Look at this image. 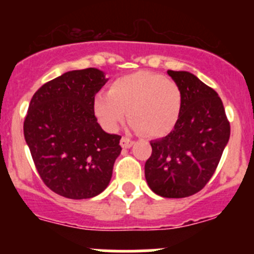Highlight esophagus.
I'll return each instance as SVG.
<instances>
[{
  "mask_svg": "<svg viewBox=\"0 0 254 254\" xmlns=\"http://www.w3.org/2000/svg\"><path fill=\"white\" fill-rule=\"evenodd\" d=\"M132 145H134V141L129 137H122V140H120V146L123 148H130Z\"/></svg>",
  "mask_w": 254,
  "mask_h": 254,
  "instance_id": "34e87169",
  "label": "esophagus"
}]
</instances>
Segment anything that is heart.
Segmentation results:
<instances>
[{"mask_svg":"<svg viewBox=\"0 0 254 254\" xmlns=\"http://www.w3.org/2000/svg\"><path fill=\"white\" fill-rule=\"evenodd\" d=\"M182 108L181 86L150 71L118 77L109 86L108 93H98L93 99L94 115L107 130H117L127 111L132 129L151 137L168 134L178 122Z\"/></svg>","mask_w":254,"mask_h":254,"instance_id":"1","label":"heart"}]
</instances>
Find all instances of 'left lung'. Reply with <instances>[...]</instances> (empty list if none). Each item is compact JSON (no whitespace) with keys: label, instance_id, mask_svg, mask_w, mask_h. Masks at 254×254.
Here are the masks:
<instances>
[{"label":"left lung","instance_id":"1","mask_svg":"<svg viewBox=\"0 0 254 254\" xmlns=\"http://www.w3.org/2000/svg\"><path fill=\"white\" fill-rule=\"evenodd\" d=\"M183 91V108L172 131L151 141L145 178L163 198H186L210 181L230 139L219 94L188 71H167Z\"/></svg>","mask_w":254,"mask_h":254}]
</instances>
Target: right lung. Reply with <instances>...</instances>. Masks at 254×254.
Returning <instances> with one entry per match:
<instances>
[{"label": "right lung", "mask_w": 254, "mask_h": 254, "mask_svg": "<svg viewBox=\"0 0 254 254\" xmlns=\"http://www.w3.org/2000/svg\"><path fill=\"white\" fill-rule=\"evenodd\" d=\"M108 82L98 68L73 70L43 84L29 103L24 139L48 188L68 199L101 194L122 152V136L97 123L94 96Z\"/></svg>", "instance_id": "right-lung-1"}]
</instances>
